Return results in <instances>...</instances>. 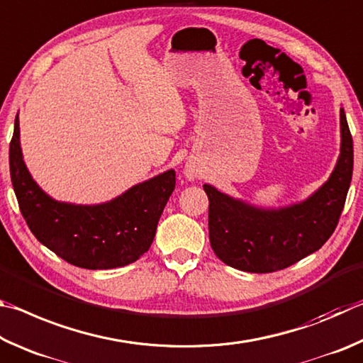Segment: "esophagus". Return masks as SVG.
<instances>
[{"mask_svg": "<svg viewBox=\"0 0 363 363\" xmlns=\"http://www.w3.org/2000/svg\"><path fill=\"white\" fill-rule=\"evenodd\" d=\"M186 177L188 178H196V177H198V174H196L194 170H186Z\"/></svg>", "mask_w": 363, "mask_h": 363, "instance_id": "1", "label": "esophagus"}]
</instances>
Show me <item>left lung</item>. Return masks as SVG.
<instances>
[{"label": "left lung", "instance_id": "obj_1", "mask_svg": "<svg viewBox=\"0 0 363 363\" xmlns=\"http://www.w3.org/2000/svg\"><path fill=\"white\" fill-rule=\"evenodd\" d=\"M341 155L328 182L301 204L263 211L204 185L208 239L221 262L245 272L289 268L327 242L338 225L354 169L352 135L341 110Z\"/></svg>", "mask_w": 363, "mask_h": 363}]
</instances>
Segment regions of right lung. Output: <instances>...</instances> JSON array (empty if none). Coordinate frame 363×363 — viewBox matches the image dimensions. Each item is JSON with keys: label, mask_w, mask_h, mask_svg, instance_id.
Here are the masks:
<instances>
[{"label": "right lung", "mask_w": 363, "mask_h": 363, "mask_svg": "<svg viewBox=\"0 0 363 363\" xmlns=\"http://www.w3.org/2000/svg\"><path fill=\"white\" fill-rule=\"evenodd\" d=\"M11 180L30 231L67 263L84 269H113L148 252L157 221L175 188L167 170L100 206H74L50 199L25 167L18 118L9 145Z\"/></svg>", "instance_id": "1"}]
</instances>
